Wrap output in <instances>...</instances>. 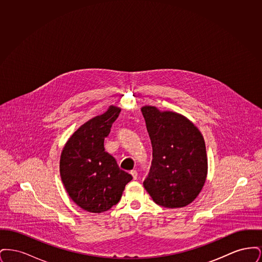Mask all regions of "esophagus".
I'll return each instance as SVG.
<instances>
[{"label":"esophagus","instance_id":"obj_1","mask_svg":"<svg viewBox=\"0 0 262 262\" xmlns=\"http://www.w3.org/2000/svg\"><path fill=\"white\" fill-rule=\"evenodd\" d=\"M130 174L133 176V178H134V180H137V172L136 170H133V171H130Z\"/></svg>","mask_w":262,"mask_h":262}]
</instances>
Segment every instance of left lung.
Listing matches in <instances>:
<instances>
[{
	"instance_id": "left-lung-1",
	"label": "left lung",
	"mask_w": 262,
	"mask_h": 262,
	"mask_svg": "<svg viewBox=\"0 0 262 262\" xmlns=\"http://www.w3.org/2000/svg\"><path fill=\"white\" fill-rule=\"evenodd\" d=\"M153 159L143 186L167 208L187 206L200 194L207 177V156L200 129L181 114L154 106L141 108Z\"/></svg>"
}]
</instances>
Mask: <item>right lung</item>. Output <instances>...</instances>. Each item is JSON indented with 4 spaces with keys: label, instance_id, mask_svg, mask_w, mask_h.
Returning <instances> with one entry per match:
<instances>
[{
    "label": "right lung",
    "instance_id": "1",
    "mask_svg": "<svg viewBox=\"0 0 262 262\" xmlns=\"http://www.w3.org/2000/svg\"><path fill=\"white\" fill-rule=\"evenodd\" d=\"M120 112L112 105L89 120L69 138L61 154L60 174L64 188L75 204L88 212L112 208L133 180L104 148V139Z\"/></svg>",
    "mask_w": 262,
    "mask_h": 262
}]
</instances>
